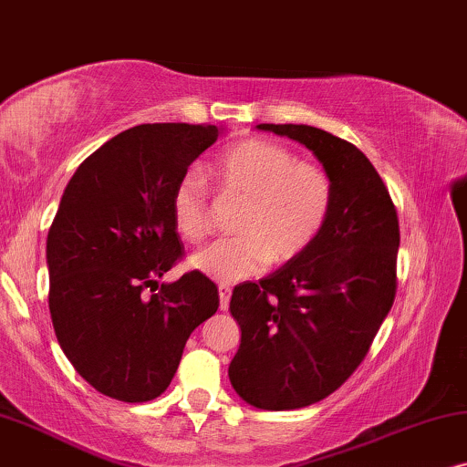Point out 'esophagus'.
Returning a JSON list of instances; mask_svg holds the SVG:
<instances>
[{"mask_svg":"<svg viewBox=\"0 0 467 467\" xmlns=\"http://www.w3.org/2000/svg\"><path fill=\"white\" fill-rule=\"evenodd\" d=\"M217 292H220V309H222V312H226L228 306H230V295H233V290H230L228 285H220Z\"/></svg>","mask_w":467,"mask_h":467,"instance_id":"1","label":"esophagus"}]
</instances>
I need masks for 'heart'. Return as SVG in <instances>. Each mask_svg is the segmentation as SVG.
Listing matches in <instances>:
<instances>
[{
    "instance_id": "b5f03b06",
    "label": "heart",
    "mask_w": 467,
    "mask_h": 467,
    "mask_svg": "<svg viewBox=\"0 0 467 467\" xmlns=\"http://www.w3.org/2000/svg\"><path fill=\"white\" fill-rule=\"evenodd\" d=\"M222 194L244 202L234 233L192 254L190 266L215 282H241L266 265H288L320 237L335 202V185L325 169L306 164L277 142L247 139L213 161ZM179 237L198 244L211 230L209 194L196 172L179 179L171 198Z\"/></svg>"
}]
</instances>
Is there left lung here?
Here are the masks:
<instances>
[{"label":"left lung","mask_w":467,"mask_h":467,"mask_svg":"<svg viewBox=\"0 0 467 467\" xmlns=\"http://www.w3.org/2000/svg\"><path fill=\"white\" fill-rule=\"evenodd\" d=\"M256 128L307 147L335 185L316 244L230 298L241 327L230 384L250 406L279 412L325 400L365 358L395 301L400 222L374 164L350 142L314 126Z\"/></svg>","instance_id":"left-lung-1"}]
</instances>
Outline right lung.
<instances>
[{"mask_svg": "<svg viewBox=\"0 0 467 467\" xmlns=\"http://www.w3.org/2000/svg\"><path fill=\"white\" fill-rule=\"evenodd\" d=\"M223 128L145 123L74 172L47 237L48 309L61 350L102 395L140 403L169 389L185 341L220 306L217 285L182 256L172 190ZM158 289L151 297L144 288Z\"/></svg>", "mask_w": 467, "mask_h": 467, "instance_id": "1", "label": "right lung"}]
</instances>
